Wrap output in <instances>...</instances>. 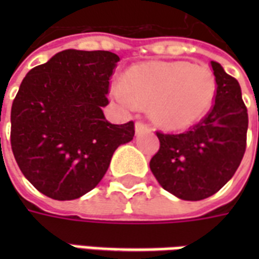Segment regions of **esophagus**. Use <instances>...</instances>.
I'll return each mask as SVG.
<instances>
[{
  "label": "esophagus",
  "instance_id": "1",
  "mask_svg": "<svg viewBox=\"0 0 259 259\" xmlns=\"http://www.w3.org/2000/svg\"><path fill=\"white\" fill-rule=\"evenodd\" d=\"M147 130H150L148 124H146L144 122H136V133L137 135H140L143 132H147Z\"/></svg>",
  "mask_w": 259,
  "mask_h": 259
}]
</instances>
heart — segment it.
I'll list each match as a JSON object with an SVG mask.
<instances>
[{"label": "heart", "mask_w": 259, "mask_h": 259, "mask_svg": "<svg viewBox=\"0 0 259 259\" xmlns=\"http://www.w3.org/2000/svg\"><path fill=\"white\" fill-rule=\"evenodd\" d=\"M111 93L126 107H150L151 119L163 129L183 130L211 109L217 80L205 65L154 61L127 69L124 83L115 81Z\"/></svg>", "instance_id": "heart-1"}]
</instances>
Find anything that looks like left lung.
Masks as SVG:
<instances>
[{"label":"left lung","mask_w":259,"mask_h":259,"mask_svg":"<svg viewBox=\"0 0 259 259\" xmlns=\"http://www.w3.org/2000/svg\"><path fill=\"white\" fill-rule=\"evenodd\" d=\"M215 104L204 119L180 135L157 132L159 150L150 161L158 183L180 200L200 201L232 179L247 144L248 113L237 80L211 61Z\"/></svg>","instance_id":"left-lung-1"}]
</instances>
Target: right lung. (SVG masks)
Instances as JSON below:
<instances>
[{"mask_svg":"<svg viewBox=\"0 0 259 259\" xmlns=\"http://www.w3.org/2000/svg\"><path fill=\"white\" fill-rule=\"evenodd\" d=\"M118 62L109 51L65 50L22 81L11 109V147L26 179L50 198L93 190L115 150L133 140L132 120L112 124L102 112Z\"/></svg>","mask_w":259,"mask_h":259,"instance_id":"obj_1","label":"right lung"}]
</instances>
